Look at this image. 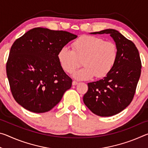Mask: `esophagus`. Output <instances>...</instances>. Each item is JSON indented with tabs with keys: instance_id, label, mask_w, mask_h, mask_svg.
I'll list each match as a JSON object with an SVG mask.
<instances>
[{
	"instance_id": "obj_1",
	"label": "esophagus",
	"mask_w": 148,
	"mask_h": 148,
	"mask_svg": "<svg viewBox=\"0 0 148 148\" xmlns=\"http://www.w3.org/2000/svg\"><path fill=\"white\" fill-rule=\"evenodd\" d=\"M77 84V82L76 81H73L72 82V86H76Z\"/></svg>"
}]
</instances>
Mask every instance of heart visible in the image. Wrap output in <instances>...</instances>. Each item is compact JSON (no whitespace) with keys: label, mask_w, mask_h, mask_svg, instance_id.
I'll use <instances>...</instances> for the list:
<instances>
[{"label":"heart","mask_w":148,"mask_h":148,"mask_svg":"<svg viewBox=\"0 0 148 148\" xmlns=\"http://www.w3.org/2000/svg\"><path fill=\"white\" fill-rule=\"evenodd\" d=\"M117 57L118 49L114 42L89 35L79 37L72 44V49L64 47L57 55L62 69L69 74L78 68L82 60L84 66L74 74L78 79L106 76L113 69Z\"/></svg>","instance_id":"heart-1"}]
</instances>
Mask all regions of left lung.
Instances as JSON below:
<instances>
[{"instance_id": "obj_1", "label": "left lung", "mask_w": 148, "mask_h": 148, "mask_svg": "<svg viewBox=\"0 0 148 148\" xmlns=\"http://www.w3.org/2000/svg\"><path fill=\"white\" fill-rule=\"evenodd\" d=\"M92 34H110L117 46L118 57L106 77L87 84L84 102L97 116H112L123 110L133 99L141 74V60L135 44L116 30L106 29Z\"/></svg>"}]
</instances>
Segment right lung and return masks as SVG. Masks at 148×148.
Returning a JSON list of instances; mask_svg holds the SVG:
<instances>
[{
  "label": "right lung",
  "instance_id": "right-lung-1",
  "mask_svg": "<svg viewBox=\"0 0 148 148\" xmlns=\"http://www.w3.org/2000/svg\"><path fill=\"white\" fill-rule=\"evenodd\" d=\"M76 35L37 27L17 38L11 47L6 74L14 99L34 113L49 111L61 101L72 79L57 57Z\"/></svg>",
  "mask_w": 148,
  "mask_h": 148
}]
</instances>
